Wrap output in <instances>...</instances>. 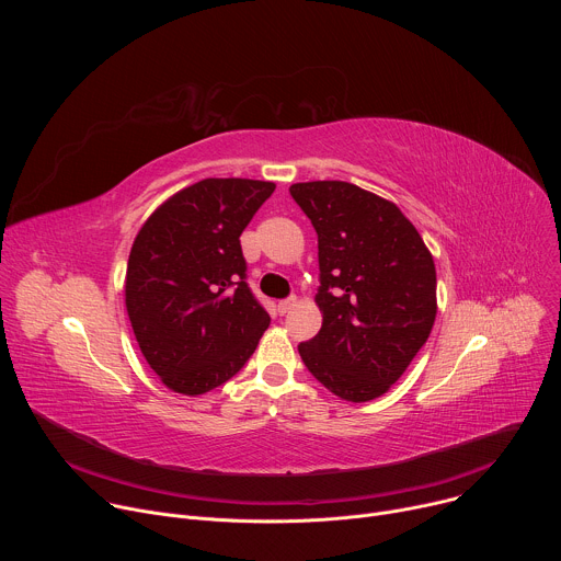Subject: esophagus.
Here are the masks:
<instances>
[{
  "instance_id": "esophagus-1",
  "label": "esophagus",
  "mask_w": 561,
  "mask_h": 561,
  "mask_svg": "<svg viewBox=\"0 0 561 561\" xmlns=\"http://www.w3.org/2000/svg\"><path fill=\"white\" fill-rule=\"evenodd\" d=\"M293 306H297V297H288V299H282V301L277 304V310L284 314V312H288Z\"/></svg>"
}]
</instances>
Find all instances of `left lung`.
Segmentation results:
<instances>
[{
    "instance_id": "8db88e82",
    "label": "left lung",
    "mask_w": 561,
    "mask_h": 561,
    "mask_svg": "<svg viewBox=\"0 0 561 561\" xmlns=\"http://www.w3.org/2000/svg\"><path fill=\"white\" fill-rule=\"evenodd\" d=\"M293 199L317 232L322 329L297 346L317 381L370 402L404 375L437 314V275L417 228L348 182H301Z\"/></svg>"
}]
</instances>
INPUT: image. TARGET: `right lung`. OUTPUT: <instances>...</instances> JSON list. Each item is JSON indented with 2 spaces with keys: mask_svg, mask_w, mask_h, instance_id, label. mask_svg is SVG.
<instances>
[{
  "mask_svg": "<svg viewBox=\"0 0 561 561\" xmlns=\"http://www.w3.org/2000/svg\"><path fill=\"white\" fill-rule=\"evenodd\" d=\"M273 191V182L208 178L169 197L135 237L128 319L148 366L175 392L228 381L271 324L247 284L239 234Z\"/></svg>",
  "mask_w": 561,
  "mask_h": 561,
  "instance_id": "right-lung-1",
  "label": "right lung"
}]
</instances>
